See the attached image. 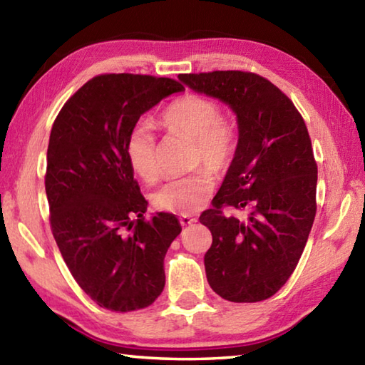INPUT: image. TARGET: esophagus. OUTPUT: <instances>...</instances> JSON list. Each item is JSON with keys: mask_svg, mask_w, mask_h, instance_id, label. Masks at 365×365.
I'll return each mask as SVG.
<instances>
[{"mask_svg": "<svg viewBox=\"0 0 365 365\" xmlns=\"http://www.w3.org/2000/svg\"><path fill=\"white\" fill-rule=\"evenodd\" d=\"M180 224L183 225V227H187V225H191V224H195L196 222V217H191V215H188V214H182L180 215Z\"/></svg>", "mask_w": 365, "mask_h": 365, "instance_id": "obj_1", "label": "esophagus"}]
</instances>
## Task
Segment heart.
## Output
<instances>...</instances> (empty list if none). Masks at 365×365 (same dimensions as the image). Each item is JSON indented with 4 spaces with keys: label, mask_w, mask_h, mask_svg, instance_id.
I'll return each instance as SVG.
<instances>
[{
    "label": "heart",
    "mask_w": 365,
    "mask_h": 365,
    "mask_svg": "<svg viewBox=\"0 0 365 365\" xmlns=\"http://www.w3.org/2000/svg\"><path fill=\"white\" fill-rule=\"evenodd\" d=\"M160 125L187 135L195 141L193 165H206L215 174H225L237 159L240 146V122L237 115L222 110L220 104L209 96L188 93L172 101L160 113ZM127 159L141 180L153 183L159 177L156 137L148 122H137L127 135ZM207 169L172 178L154 191L153 205L160 211L191 212L211 197L215 178Z\"/></svg>",
    "instance_id": "1"
}]
</instances>
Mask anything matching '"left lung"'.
<instances>
[{
	"instance_id": "left-lung-1",
	"label": "left lung",
	"mask_w": 365,
	"mask_h": 365,
	"mask_svg": "<svg viewBox=\"0 0 365 365\" xmlns=\"http://www.w3.org/2000/svg\"><path fill=\"white\" fill-rule=\"evenodd\" d=\"M180 80L227 103L240 122L237 159L212 209L200 215L212 233L207 282L227 301H264L293 274L316 217L317 163L304 119L279 86L255 72L182 73ZM227 207L233 215L225 214Z\"/></svg>"
}]
</instances>
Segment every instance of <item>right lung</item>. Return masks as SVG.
<instances>
[{
  "instance_id": "add662e5",
  "label": "right lung",
  "mask_w": 365,
  "mask_h": 365,
  "mask_svg": "<svg viewBox=\"0 0 365 365\" xmlns=\"http://www.w3.org/2000/svg\"><path fill=\"white\" fill-rule=\"evenodd\" d=\"M183 85L141 73H101L59 110L49 135V224L78 287L115 312L148 307L165 285L164 256L182 227L174 214L146 220L125 143L148 109Z\"/></svg>"
}]
</instances>
